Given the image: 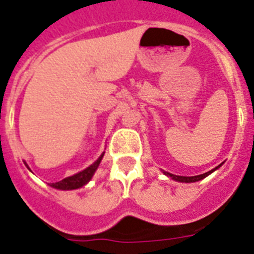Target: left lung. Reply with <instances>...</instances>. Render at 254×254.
Listing matches in <instances>:
<instances>
[{
  "mask_svg": "<svg viewBox=\"0 0 254 254\" xmlns=\"http://www.w3.org/2000/svg\"><path fill=\"white\" fill-rule=\"evenodd\" d=\"M218 168H219V165H218V167H216V168H214V169L209 170V172H206V173H204V174H200V176H193V177H182V176H174V174L167 173V172H165V174H167L168 177H170V178H172V180H176V181H178V182H186V183H190V182H196V181H200V180H203V178H205V177H208V176H209L210 173H213V172H214V170H216V169H218Z\"/></svg>",
  "mask_w": 254,
  "mask_h": 254,
  "instance_id": "1",
  "label": "left lung"
}]
</instances>
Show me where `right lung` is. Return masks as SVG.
Here are the masks:
<instances>
[{"label":"right lung","instance_id":"add662e5","mask_svg":"<svg viewBox=\"0 0 254 254\" xmlns=\"http://www.w3.org/2000/svg\"><path fill=\"white\" fill-rule=\"evenodd\" d=\"M102 157H103V155H102L94 164H91L90 167L84 169L82 172H80V173L74 174V176L72 177H67V178L59 181V182L51 183L50 186L58 190H74L78 189V187H82L91 180V177H93L94 172L97 170L98 165L101 163Z\"/></svg>","mask_w":254,"mask_h":254}]
</instances>
